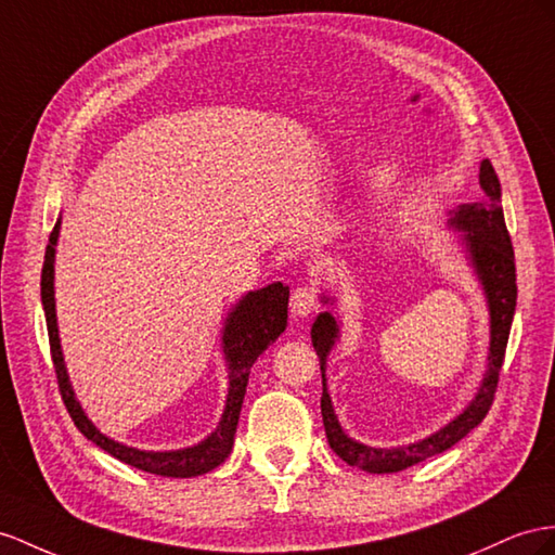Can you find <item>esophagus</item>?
<instances>
[{
  "mask_svg": "<svg viewBox=\"0 0 555 555\" xmlns=\"http://www.w3.org/2000/svg\"><path fill=\"white\" fill-rule=\"evenodd\" d=\"M317 309V288L314 286H297L291 295V311L295 317H307Z\"/></svg>",
  "mask_w": 555,
  "mask_h": 555,
  "instance_id": "1",
  "label": "esophagus"
}]
</instances>
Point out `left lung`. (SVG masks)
Masks as SVG:
<instances>
[{"label":"left lung","instance_id":"left-lung-1","mask_svg":"<svg viewBox=\"0 0 555 555\" xmlns=\"http://www.w3.org/2000/svg\"><path fill=\"white\" fill-rule=\"evenodd\" d=\"M480 202L462 204L457 210H452L450 227L464 232V246L472 264L478 274V281L488 297L490 309V353H488V371L482 377V385L474 401L464 408V413L454 417L443 429L431 434L420 443H410L403 448H371L359 440L349 438L343 426L337 422V415L331 403V393L325 389V361L337 339V321L328 311L317 317L311 325V343H314L317 357L321 361V377H323V396H321V415L325 436H328L331 448L343 457L349 466H359L371 474H396L403 468L413 466L434 457V454L452 448L462 440L468 431L486 420L488 410L494 401L496 382H500L506 343L511 333V321L516 311V262H514V246L504 222L502 210V188L496 178L490 159L480 162ZM328 302V297H323Z\"/></svg>","mask_w":555,"mask_h":555}]
</instances>
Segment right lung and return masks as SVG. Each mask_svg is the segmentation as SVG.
Wrapping results in <instances>:
<instances>
[{"label":"right lung","instance_id":"1","mask_svg":"<svg viewBox=\"0 0 555 555\" xmlns=\"http://www.w3.org/2000/svg\"><path fill=\"white\" fill-rule=\"evenodd\" d=\"M59 232H61V220L55 222L53 232L49 236L47 253H44V267H41V305H44V314H47L51 359L55 367V377H59V389L75 426L89 440H93L98 448H103L105 452L112 454V457H117L124 464L140 468V472L166 476V478H192V476L212 472V468L220 466L232 452L236 424L241 415V405H244L253 363L258 361L260 353L272 345L283 331H286L288 295H291L288 286H283V283H269L267 288L250 291L241 297L238 305L230 311V317H227L224 331H222V351L227 359V371H230V389H227V403H224V413L218 429L208 438H204L198 446L184 448V450H168V452L138 450V448L121 446L117 440H112L98 431L93 422L83 415L79 401L75 399L73 385H69L63 351H61L59 323H55V300H53V258H55V241H59Z\"/></svg>","mask_w":555,"mask_h":555}]
</instances>
